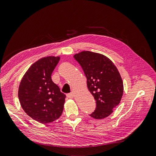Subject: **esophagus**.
Segmentation results:
<instances>
[{
    "label": "esophagus",
    "instance_id": "34e87169",
    "mask_svg": "<svg viewBox=\"0 0 156 156\" xmlns=\"http://www.w3.org/2000/svg\"><path fill=\"white\" fill-rule=\"evenodd\" d=\"M67 96L69 98H73L75 96V95H74V93H69V94H67Z\"/></svg>",
    "mask_w": 156,
    "mask_h": 156
}]
</instances>
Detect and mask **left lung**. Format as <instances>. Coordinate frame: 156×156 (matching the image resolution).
<instances>
[{"mask_svg":"<svg viewBox=\"0 0 156 156\" xmlns=\"http://www.w3.org/2000/svg\"><path fill=\"white\" fill-rule=\"evenodd\" d=\"M87 78V85L96 101V108L90 116L96 119L108 117L119 105L123 93V83L117 67L107 56L82 51L73 55Z\"/></svg>","mask_w":156,"mask_h":156,"instance_id":"obj_1","label":"left lung"}]
</instances>
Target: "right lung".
Returning a JSON list of instances; mask_svg holds the SVG:
<instances>
[{
  "instance_id": "add662e5",
  "label": "right lung",
  "mask_w": 156,
  "mask_h": 156,
  "mask_svg": "<svg viewBox=\"0 0 156 156\" xmlns=\"http://www.w3.org/2000/svg\"><path fill=\"white\" fill-rule=\"evenodd\" d=\"M60 56H48L35 62L24 73L18 88V98L24 111L41 123L61 117L66 96L55 84L51 75Z\"/></svg>"
}]
</instances>
